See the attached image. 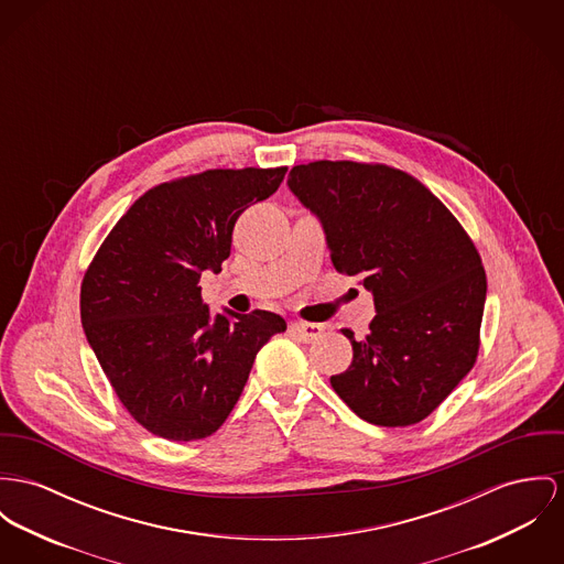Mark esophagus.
I'll use <instances>...</instances> for the list:
<instances>
[{"label":"esophagus","instance_id":"1","mask_svg":"<svg viewBox=\"0 0 564 564\" xmlns=\"http://www.w3.org/2000/svg\"><path fill=\"white\" fill-rule=\"evenodd\" d=\"M290 330H292L299 339H303V341H313V339H317V337L322 335L324 326H322V324H311V322H294V324L290 326Z\"/></svg>","mask_w":564,"mask_h":564}]
</instances>
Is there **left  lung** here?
<instances>
[{
	"label": "left lung",
	"instance_id": "1",
	"mask_svg": "<svg viewBox=\"0 0 564 564\" xmlns=\"http://www.w3.org/2000/svg\"><path fill=\"white\" fill-rule=\"evenodd\" d=\"M290 191L322 223L330 260L371 292L376 317L330 384L362 421L421 423L473 369L487 294L477 247L416 177L387 165L315 161Z\"/></svg>",
	"mask_w": 564,
	"mask_h": 564
}]
</instances>
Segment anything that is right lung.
Here are the masks:
<instances>
[{"label": "right lung", "mask_w": 564, "mask_h": 564, "mask_svg": "<svg viewBox=\"0 0 564 564\" xmlns=\"http://www.w3.org/2000/svg\"><path fill=\"white\" fill-rule=\"evenodd\" d=\"M288 167L208 170L141 195L100 245L82 283V324L130 416L191 442L225 423L261 347L288 328L276 313H213L204 270L220 272L238 217Z\"/></svg>", "instance_id": "obj_1"}]
</instances>
